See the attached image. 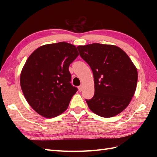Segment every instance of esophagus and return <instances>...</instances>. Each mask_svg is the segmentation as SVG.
Segmentation results:
<instances>
[{
    "mask_svg": "<svg viewBox=\"0 0 157 157\" xmlns=\"http://www.w3.org/2000/svg\"><path fill=\"white\" fill-rule=\"evenodd\" d=\"M78 88V90H79V91L81 92L82 90V85H80V86H79Z\"/></svg>",
    "mask_w": 157,
    "mask_h": 157,
    "instance_id": "1",
    "label": "esophagus"
}]
</instances>
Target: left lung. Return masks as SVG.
<instances>
[{
  "label": "left lung",
  "instance_id": "left-lung-1",
  "mask_svg": "<svg viewBox=\"0 0 157 157\" xmlns=\"http://www.w3.org/2000/svg\"><path fill=\"white\" fill-rule=\"evenodd\" d=\"M80 56L94 75L95 92L86 99L90 110L102 117H113L129 105L134 96L137 71L119 47L94 43L77 47Z\"/></svg>",
  "mask_w": 157,
  "mask_h": 157
}]
</instances>
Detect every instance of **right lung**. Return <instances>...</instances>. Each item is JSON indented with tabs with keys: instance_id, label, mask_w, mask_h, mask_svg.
<instances>
[{
	"instance_id": "add662e5",
	"label": "right lung",
	"mask_w": 157,
	"mask_h": 157,
	"mask_svg": "<svg viewBox=\"0 0 157 157\" xmlns=\"http://www.w3.org/2000/svg\"><path fill=\"white\" fill-rule=\"evenodd\" d=\"M78 56L74 45L61 42L42 46L28 58L20 75L21 88L39 115L52 118L67 109L78 90L70 82L69 67Z\"/></svg>"
}]
</instances>
